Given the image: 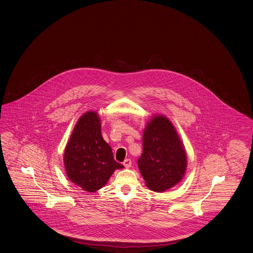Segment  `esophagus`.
Listing matches in <instances>:
<instances>
[{"label":"esophagus","mask_w":253,"mask_h":253,"mask_svg":"<svg viewBox=\"0 0 253 253\" xmlns=\"http://www.w3.org/2000/svg\"><path fill=\"white\" fill-rule=\"evenodd\" d=\"M123 165L125 168H130L131 165H132V161L130 159H125L124 162H123Z\"/></svg>","instance_id":"esophagus-1"}]
</instances>
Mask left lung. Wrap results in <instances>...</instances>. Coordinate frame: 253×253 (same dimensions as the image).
Instances as JSON below:
<instances>
[{
  "label": "left lung",
  "mask_w": 253,
  "mask_h": 253,
  "mask_svg": "<svg viewBox=\"0 0 253 253\" xmlns=\"http://www.w3.org/2000/svg\"><path fill=\"white\" fill-rule=\"evenodd\" d=\"M138 166L147 187L156 192L169 189L183 177L186 154L167 117L157 115L148 122Z\"/></svg>",
  "instance_id": "left-lung-1"
}]
</instances>
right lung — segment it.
Here are the masks:
<instances>
[{"label":"right lung","mask_w":253,"mask_h":253,"mask_svg":"<svg viewBox=\"0 0 253 253\" xmlns=\"http://www.w3.org/2000/svg\"><path fill=\"white\" fill-rule=\"evenodd\" d=\"M64 164L70 180L88 192L102 188L116 169L123 168L102 137L97 113H84L78 121L65 149Z\"/></svg>","instance_id":"1"}]
</instances>
